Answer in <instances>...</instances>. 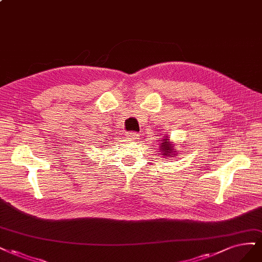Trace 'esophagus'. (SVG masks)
Segmentation results:
<instances>
[{
  "mask_svg": "<svg viewBox=\"0 0 262 262\" xmlns=\"http://www.w3.org/2000/svg\"><path fill=\"white\" fill-rule=\"evenodd\" d=\"M125 137H127L128 140H131V141H135V140L140 139V135L137 132H128L127 134H125Z\"/></svg>",
  "mask_w": 262,
  "mask_h": 262,
  "instance_id": "34e87169",
  "label": "esophagus"
}]
</instances>
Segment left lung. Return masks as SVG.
I'll list each match as a JSON object with an SVG mask.
<instances>
[{"label":"left lung","mask_w":262,"mask_h":262,"mask_svg":"<svg viewBox=\"0 0 262 262\" xmlns=\"http://www.w3.org/2000/svg\"><path fill=\"white\" fill-rule=\"evenodd\" d=\"M168 138H169V137H165V139L162 140L161 143H160L159 150L161 151V155H164L166 158L178 156L179 150H176V149L173 148V144L169 141Z\"/></svg>","instance_id":"1"}]
</instances>
